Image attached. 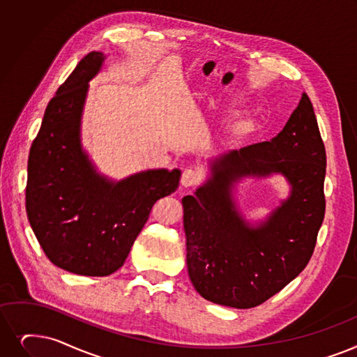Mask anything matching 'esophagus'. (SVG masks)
<instances>
[{"label": "esophagus", "instance_id": "34e87169", "mask_svg": "<svg viewBox=\"0 0 357 357\" xmlns=\"http://www.w3.org/2000/svg\"><path fill=\"white\" fill-rule=\"evenodd\" d=\"M199 179H201V175L197 172V170L187 169V170H183V174L181 176V183H182V187L190 188V187L197 185L199 182Z\"/></svg>", "mask_w": 357, "mask_h": 357}]
</instances>
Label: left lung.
I'll list each match as a JSON object with an SVG mask.
<instances>
[{"instance_id": "1", "label": "left lung", "mask_w": 357, "mask_h": 357, "mask_svg": "<svg viewBox=\"0 0 357 357\" xmlns=\"http://www.w3.org/2000/svg\"><path fill=\"white\" fill-rule=\"evenodd\" d=\"M325 147L306 93L270 142L208 160L210 175L182 198L191 283L204 299L238 309L266 302L306 267L324 220ZM280 174L289 195L266 221L245 219L236 188L245 178Z\"/></svg>"}]
</instances>
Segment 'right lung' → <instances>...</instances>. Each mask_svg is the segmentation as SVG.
<instances>
[{"instance_id": "obj_1", "label": "right lung", "mask_w": 357, "mask_h": 357, "mask_svg": "<svg viewBox=\"0 0 357 357\" xmlns=\"http://www.w3.org/2000/svg\"><path fill=\"white\" fill-rule=\"evenodd\" d=\"M87 54L46 106L27 162L26 211L54 266L103 277L126 262L158 199L176 191L181 170L147 169L115 181L98 172L82 143L89 83L105 63Z\"/></svg>"}]
</instances>
